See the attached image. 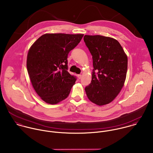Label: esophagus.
<instances>
[{
    "mask_svg": "<svg viewBox=\"0 0 153 153\" xmlns=\"http://www.w3.org/2000/svg\"><path fill=\"white\" fill-rule=\"evenodd\" d=\"M77 76H78V79H81L82 77V75L81 74H78V75H77Z\"/></svg>",
    "mask_w": 153,
    "mask_h": 153,
    "instance_id": "esophagus-1",
    "label": "esophagus"
}]
</instances>
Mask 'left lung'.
Listing matches in <instances>:
<instances>
[{
	"instance_id": "8db88e82",
	"label": "left lung",
	"mask_w": 153,
	"mask_h": 153,
	"mask_svg": "<svg viewBox=\"0 0 153 153\" xmlns=\"http://www.w3.org/2000/svg\"><path fill=\"white\" fill-rule=\"evenodd\" d=\"M84 41L93 62L91 83L85 88L88 99L99 105L112 102L123 87L126 76L128 57L115 39L85 35Z\"/></svg>"
}]
</instances>
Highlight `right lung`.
I'll use <instances>...</instances> for the list:
<instances>
[{"mask_svg": "<svg viewBox=\"0 0 153 153\" xmlns=\"http://www.w3.org/2000/svg\"><path fill=\"white\" fill-rule=\"evenodd\" d=\"M84 34H46L30 48L27 68L37 94L49 104H55L69 96L76 78L68 72V55Z\"/></svg>", "mask_w": 153, "mask_h": 153, "instance_id": "add662e5", "label": "right lung"}]
</instances>
